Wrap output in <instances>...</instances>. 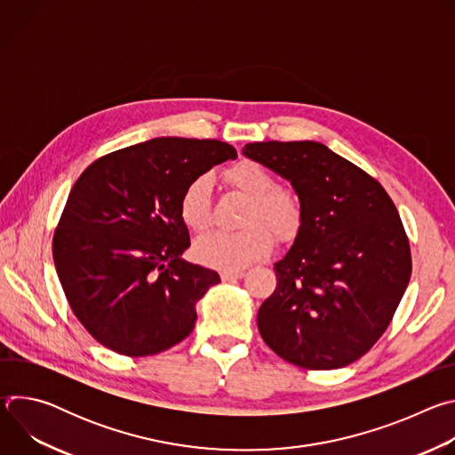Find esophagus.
<instances>
[{"label":"esophagus","mask_w":455,"mask_h":455,"mask_svg":"<svg viewBox=\"0 0 455 455\" xmlns=\"http://www.w3.org/2000/svg\"><path fill=\"white\" fill-rule=\"evenodd\" d=\"M243 275H244V272H241V270H235V272L223 270V272H221V279H223L225 283H228V281H237V279H241Z\"/></svg>","instance_id":"obj_1"}]
</instances>
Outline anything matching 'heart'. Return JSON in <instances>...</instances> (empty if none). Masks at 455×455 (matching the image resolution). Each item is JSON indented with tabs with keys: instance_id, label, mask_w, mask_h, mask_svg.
Wrapping results in <instances>:
<instances>
[{
	"instance_id": "1",
	"label": "heart",
	"mask_w": 455,
	"mask_h": 455,
	"mask_svg": "<svg viewBox=\"0 0 455 455\" xmlns=\"http://www.w3.org/2000/svg\"><path fill=\"white\" fill-rule=\"evenodd\" d=\"M223 178L232 190L248 198L241 218L244 228L209 234L196 241L192 253L205 267L235 272L267 257L274 246V237L279 243L293 241L302 227V205L293 190L277 187L274 172L253 160L230 165ZM178 212L190 232L209 230L212 211L207 178H194L187 183Z\"/></svg>"
}]
</instances>
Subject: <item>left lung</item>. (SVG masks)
<instances>
[{"mask_svg":"<svg viewBox=\"0 0 455 455\" xmlns=\"http://www.w3.org/2000/svg\"><path fill=\"white\" fill-rule=\"evenodd\" d=\"M243 155L290 180L302 205L300 232L259 307V333L302 369L353 363L388 328L412 274L396 205L379 181L318 142H253Z\"/></svg>","mask_w":455,"mask_h":455,"instance_id":"1","label":"left lung"}]
</instances>
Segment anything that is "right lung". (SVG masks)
<instances>
[{
    "label": "right lung",
    "instance_id": "1",
    "mask_svg": "<svg viewBox=\"0 0 455 455\" xmlns=\"http://www.w3.org/2000/svg\"><path fill=\"white\" fill-rule=\"evenodd\" d=\"M237 153L220 140L162 137L95 160L70 190L53 232L67 300L104 347L158 355L196 323V302L220 283L180 257L188 246L178 204L194 178Z\"/></svg>",
    "mask_w": 455,
    "mask_h": 455
}]
</instances>
